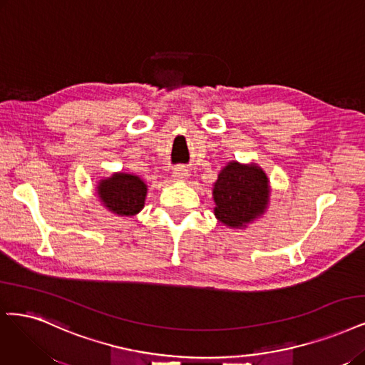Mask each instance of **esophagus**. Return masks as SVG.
Masks as SVG:
<instances>
[{"label": "esophagus", "instance_id": "34e87169", "mask_svg": "<svg viewBox=\"0 0 365 365\" xmlns=\"http://www.w3.org/2000/svg\"><path fill=\"white\" fill-rule=\"evenodd\" d=\"M188 175H190V172H188L187 168L178 166V168L173 169V175H172V177H173L175 181H185V180L188 178Z\"/></svg>", "mask_w": 365, "mask_h": 365}]
</instances>
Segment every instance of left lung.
<instances>
[{
    "label": "left lung",
    "instance_id": "left-lung-1",
    "mask_svg": "<svg viewBox=\"0 0 365 365\" xmlns=\"http://www.w3.org/2000/svg\"><path fill=\"white\" fill-rule=\"evenodd\" d=\"M217 220L231 228H243L264 215L270 199V185L266 172L259 166L231 161L217 177L212 188Z\"/></svg>",
    "mask_w": 365,
    "mask_h": 365
}]
</instances>
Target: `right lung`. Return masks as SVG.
<instances>
[{"label": "right lung", "mask_w": 365, "mask_h": 365, "mask_svg": "<svg viewBox=\"0 0 365 365\" xmlns=\"http://www.w3.org/2000/svg\"><path fill=\"white\" fill-rule=\"evenodd\" d=\"M96 193L113 215L131 217L145 207L148 185L137 175L116 172L98 182Z\"/></svg>", "instance_id": "obj_1"}]
</instances>
